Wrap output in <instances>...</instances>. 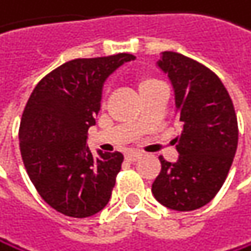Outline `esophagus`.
Returning <instances> with one entry per match:
<instances>
[{"label":"esophagus","mask_w":251,"mask_h":251,"mask_svg":"<svg viewBox=\"0 0 251 251\" xmlns=\"http://www.w3.org/2000/svg\"><path fill=\"white\" fill-rule=\"evenodd\" d=\"M141 157H142L141 152H133V151H131V152H127V154H126V160H127V161H136V160H139Z\"/></svg>","instance_id":"obj_1"}]
</instances>
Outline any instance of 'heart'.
Instances as JSON below:
<instances>
[{"mask_svg": "<svg viewBox=\"0 0 251 251\" xmlns=\"http://www.w3.org/2000/svg\"><path fill=\"white\" fill-rule=\"evenodd\" d=\"M155 83H160V82L154 77H142V79H139V82H137V88H139V91H141V90L147 88V86H151Z\"/></svg>", "mask_w": 251, "mask_h": 251, "instance_id": "heart-1", "label": "heart"}]
</instances>
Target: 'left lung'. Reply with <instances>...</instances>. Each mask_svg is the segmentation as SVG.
Here are the masks:
<instances>
[{
  "label": "left lung",
  "instance_id": "obj_1",
  "mask_svg": "<svg viewBox=\"0 0 251 251\" xmlns=\"http://www.w3.org/2000/svg\"><path fill=\"white\" fill-rule=\"evenodd\" d=\"M157 67L168 75L182 131L175 163L160 157L154 198L166 208L193 211L214 198L229 174L238 147L233 103L216 73L176 52H163Z\"/></svg>",
  "mask_w": 251,
  "mask_h": 251
}]
</instances>
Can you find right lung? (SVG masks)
<instances>
[{"label":"right lung","mask_w":251,"mask_h":251,"mask_svg":"<svg viewBox=\"0 0 251 251\" xmlns=\"http://www.w3.org/2000/svg\"><path fill=\"white\" fill-rule=\"evenodd\" d=\"M130 53L77 58L46 75L28 99L19 127L21 154L28 176L43 201L69 217L101 211L121 171V152L94 157L86 145L96 126L106 79Z\"/></svg>","instance_id":"add662e5"}]
</instances>
